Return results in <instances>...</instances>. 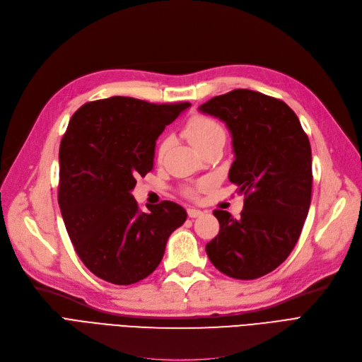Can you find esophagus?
<instances>
[{
    "instance_id": "1",
    "label": "esophagus",
    "mask_w": 362,
    "mask_h": 362,
    "mask_svg": "<svg viewBox=\"0 0 362 362\" xmlns=\"http://www.w3.org/2000/svg\"><path fill=\"white\" fill-rule=\"evenodd\" d=\"M203 215V211L202 210H197V209H188V216L189 218H198V216H202Z\"/></svg>"
}]
</instances>
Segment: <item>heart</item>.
Instances as JSON below:
<instances>
[{
	"label": "heart",
	"mask_w": 362,
	"mask_h": 362,
	"mask_svg": "<svg viewBox=\"0 0 362 362\" xmlns=\"http://www.w3.org/2000/svg\"><path fill=\"white\" fill-rule=\"evenodd\" d=\"M185 134L186 137L191 140V143L197 147V149H203L206 144H209L210 141L216 140V139H225V131L223 128L216 122L215 119H211L209 116L204 115H195L192 116L188 124L185 125ZM170 147V139H163L158 146L156 151V156L158 160H163L167 151ZM209 186V182H199L197 185H191V186H185L182 189L183 195L188 197L191 199H195L202 194V191H204Z\"/></svg>",
	"instance_id": "heart-1"
}]
</instances>
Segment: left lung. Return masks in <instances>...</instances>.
<instances>
[{
    "label": "left lung",
    "instance_id": "left-lung-1",
    "mask_svg": "<svg viewBox=\"0 0 362 362\" xmlns=\"http://www.w3.org/2000/svg\"><path fill=\"white\" fill-rule=\"evenodd\" d=\"M199 110L228 125L235 153L228 177L245 195L240 218L213 211L219 233L206 245L207 257L233 279H258L289 257L309 213V137L286 103L257 90L234 89Z\"/></svg>",
    "mask_w": 362,
    "mask_h": 362
}]
</instances>
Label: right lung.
Masks as SVG:
<instances>
[{
	"mask_svg": "<svg viewBox=\"0 0 362 362\" xmlns=\"http://www.w3.org/2000/svg\"><path fill=\"white\" fill-rule=\"evenodd\" d=\"M189 105L110 97L70 119L59 146L58 203L78 258L105 282L131 285L152 274L186 221L173 202L144 213L131 189L153 168L159 134Z\"/></svg>",
	"mask_w": 362,
	"mask_h": 362,
	"instance_id": "obj_1",
	"label": "right lung"
}]
</instances>
